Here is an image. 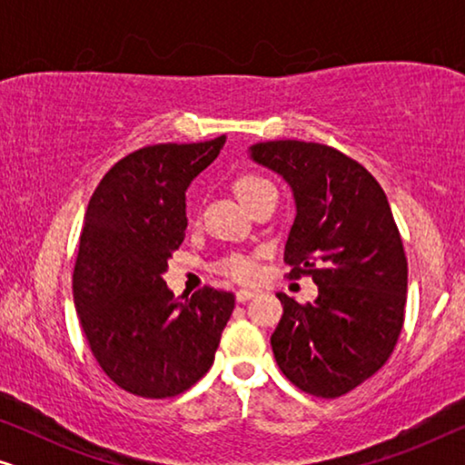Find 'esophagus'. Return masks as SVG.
<instances>
[{
  "instance_id": "34e87169",
  "label": "esophagus",
  "mask_w": 465,
  "mask_h": 465,
  "mask_svg": "<svg viewBox=\"0 0 465 465\" xmlns=\"http://www.w3.org/2000/svg\"><path fill=\"white\" fill-rule=\"evenodd\" d=\"M256 294H258L256 290H239L237 292V302H247L250 298H253Z\"/></svg>"
}]
</instances>
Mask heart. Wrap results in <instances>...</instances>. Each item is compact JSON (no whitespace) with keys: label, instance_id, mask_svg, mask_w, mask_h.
Here are the masks:
<instances>
[{"label":"heart","instance_id":"heart-1","mask_svg":"<svg viewBox=\"0 0 465 465\" xmlns=\"http://www.w3.org/2000/svg\"><path fill=\"white\" fill-rule=\"evenodd\" d=\"M232 190L237 194V199L247 207L258 196H262L264 193L275 188H272L269 180H264V177L256 173H241L232 180ZM218 271L222 275L237 279V282H252L258 275V262L252 256H245V253H231V256L220 260Z\"/></svg>","mask_w":465,"mask_h":465}]
</instances>
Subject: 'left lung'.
<instances>
[{
    "instance_id": "8db88e82",
    "label": "left lung",
    "mask_w": 465,
    "mask_h": 465,
    "mask_svg": "<svg viewBox=\"0 0 465 465\" xmlns=\"http://www.w3.org/2000/svg\"><path fill=\"white\" fill-rule=\"evenodd\" d=\"M250 156L292 188L283 260L290 277L311 275L320 292L307 304L277 294V366L298 390L339 398L385 364L404 323L409 264L390 203L360 163L330 145L279 139L252 145Z\"/></svg>"
}]
</instances>
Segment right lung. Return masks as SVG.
<instances>
[{"mask_svg":"<svg viewBox=\"0 0 465 465\" xmlns=\"http://www.w3.org/2000/svg\"><path fill=\"white\" fill-rule=\"evenodd\" d=\"M226 135L158 143L124 156L88 201L74 302L101 371L124 391L173 398L213 364L231 292L203 288L180 302L163 275L186 237V190Z\"/></svg>","mask_w":465,"mask_h":465,"instance_id":"add662e5","label":"right lung"}]
</instances>
